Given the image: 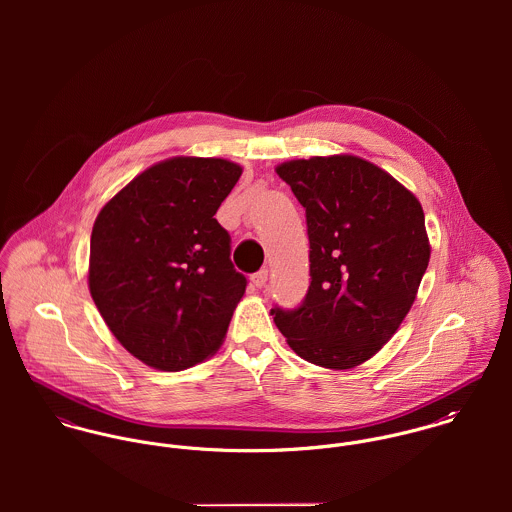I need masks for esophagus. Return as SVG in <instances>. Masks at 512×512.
<instances>
[{
	"instance_id": "34e87169",
	"label": "esophagus",
	"mask_w": 512,
	"mask_h": 512,
	"mask_svg": "<svg viewBox=\"0 0 512 512\" xmlns=\"http://www.w3.org/2000/svg\"><path fill=\"white\" fill-rule=\"evenodd\" d=\"M266 282H268V270H266V268H264V270H258L256 274H252V284H254L256 288H264Z\"/></svg>"
}]
</instances>
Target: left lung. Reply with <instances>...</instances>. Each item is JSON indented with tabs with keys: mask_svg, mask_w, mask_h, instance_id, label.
Listing matches in <instances>:
<instances>
[{
	"mask_svg": "<svg viewBox=\"0 0 512 512\" xmlns=\"http://www.w3.org/2000/svg\"><path fill=\"white\" fill-rule=\"evenodd\" d=\"M276 173L305 209L311 284L299 307H274V321L307 363L363 365L398 331L426 274L422 205L357 155L293 159Z\"/></svg>",
	"mask_w": 512,
	"mask_h": 512,
	"instance_id": "obj_1",
	"label": "left lung"
}]
</instances>
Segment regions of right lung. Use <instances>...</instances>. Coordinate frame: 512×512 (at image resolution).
Segmentation results:
<instances>
[{"label":"right lung","mask_w":512,"mask_h":512,"mask_svg":"<svg viewBox=\"0 0 512 512\" xmlns=\"http://www.w3.org/2000/svg\"><path fill=\"white\" fill-rule=\"evenodd\" d=\"M242 167L220 157L151 165L98 213L90 295L120 345L157 370H183L219 351L246 278L215 219Z\"/></svg>","instance_id":"obj_1"}]
</instances>
